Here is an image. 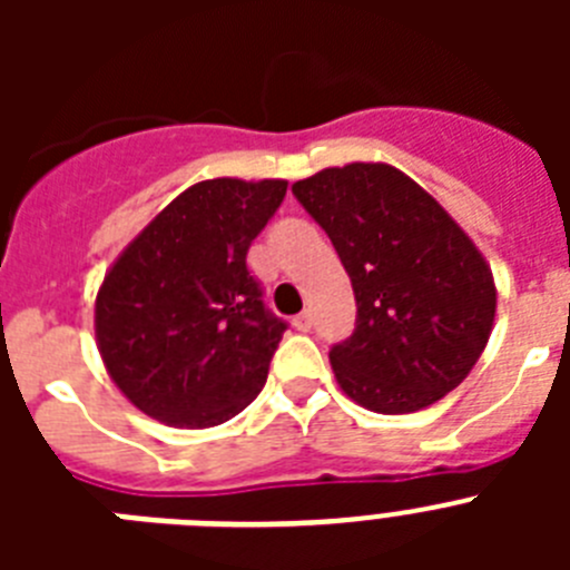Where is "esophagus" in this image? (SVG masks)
Wrapping results in <instances>:
<instances>
[{
	"label": "esophagus",
	"instance_id": "1",
	"mask_svg": "<svg viewBox=\"0 0 570 570\" xmlns=\"http://www.w3.org/2000/svg\"><path fill=\"white\" fill-rule=\"evenodd\" d=\"M311 325H314V322H311L308 311H302L299 316H294V328L296 331H311Z\"/></svg>",
	"mask_w": 570,
	"mask_h": 570
}]
</instances>
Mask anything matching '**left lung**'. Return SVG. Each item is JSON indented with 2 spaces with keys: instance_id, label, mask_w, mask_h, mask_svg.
Returning <instances> with one entry per match:
<instances>
[{
  "instance_id": "1",
  "label": "left lung",
  "mask_w": 570,
  "mask_h": 570,
  "mask_svg": "<svg viewBox=\"0 0 570 570\" xmlns=\"http://www.w3.org/2000/svg\"><path fill=\"white\" fill-rule=\"evenodd\" d=\"M331 236L356 296L331 367L356 405L414 414L476 365L497 316L491 265L434 196L385 163L325 168L291 185Z\"/></svg>"
}]
</instances>
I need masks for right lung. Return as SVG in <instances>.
Returning <instances> with one entry per match:
<instances>
[{
	"mask_svg": "<svg viewBox=\"0 0 570 570\" xmlns=\"http://www.w3.org/2000/svg\"><path fill=\"white\" fill-rule=\"evenodd\" d=\"M285 179H205L116 256L94 331L110 380L170 428H214L268 380L285 322L262 305L245 256L285 199Z\"/></svg>",
	"mask_w": 570,
	"mask_h": 570,
	"instance_id": "obj_1",
	"label": "right lung"
}]
</instances>
